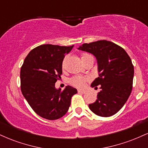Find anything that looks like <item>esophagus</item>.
<instances>
[{
    "mask_svg": "<svg viewBox=\"0 0 148 148\" xmlns=\"http://www.w3.org/2000/svg\"><path fill=\"white\" fill-rule=\"evenodd\" d=\"M78 92L81 93V94H85L86 92V90H78Z\"/></svg>",
    "mask_w": 148,
    "mask_h": 148,
    "instance_id": "1",
    "label": "esophagus"
}]
</instances>
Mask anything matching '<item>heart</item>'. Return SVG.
<instances>
[{"label":"heart","mask_w":148,"mask_h":148,"mask_svg":"<svg viewBox=\"0 0 148 148\" xmlns=\"http://www.w3.org/2000/svg\"><path fill=\"white\" fill-rule=\"evenodd\" d=\"M90 56L89 54L86 53H82L81 54V59L86 58V56ZM86 81H87V79L86 77L81 76H76L70 79V84L75 86V87L83 88L85 86Z\"/></svg>","instance_id":"b5f03b06"}]
</instances>
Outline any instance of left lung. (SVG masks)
<instances>
[{
    "label": "left lung",
    "instance_id": "left-lung-1",
    "mask_svg": "<svg viewBox=\"0 0 148 148\" xmlns=\"http://www.w3.org/2000/svg\"><path fill=\"white\" fill-rule=\"evenodd\" d=\"M93 54L97 60L99 77L92 87L100 86L97 99L89 104L95 114L110 117L124 106L133 86L134 69L130 57L123 48L107 40L85 43L78 48Z\"/></svg>",
    "mask_w": 148,
    "mask_h": 148
}]
</instances>
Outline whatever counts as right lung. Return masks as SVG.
Returning a JSON list of instances; mask_svg holds the SVG:
<instances>
[{"mask_svg": "<svg viewBox=\"0 0 148 148\" xmlns=\"http://www.w3.org/2000/svg\"><path fill=\"white\" fill-rule=\"evenodd\" d=\"M74 46L43 45L33 49L25 57L20 72L23 97L37 115L47 120L60 118L67 113L71 99L77 90L67 86L63 90L55 88L61 79L65 54Z\"/></svg>", "mask_w": 148, "mask_h": 148, "instance_id": "add662e5", "label": "right lung"}]
</instances>
